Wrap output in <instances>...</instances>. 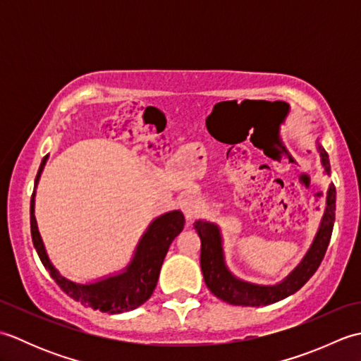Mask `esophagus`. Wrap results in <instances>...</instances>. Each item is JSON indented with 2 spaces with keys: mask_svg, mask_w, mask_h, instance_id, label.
<instances>
[{
  "mask_svg": "<svg viewBox=\"0 0 361 361\" xmlns=\"http://www.w3.org/2000/svg\"><path fill=\"white\" fill-rule=\"evenodd\" d=\"M180 206H181V211L185 212V216H186L188 220H192L197 216V214L200 212V208H202L200 200H198V198H195V197H192V195H188V197L183 198Z\"/></svg>",
  "mask_w": 361,
  "mask_h": 361,
  "instance_id": "1",
  "label": "esophagus"
}]
</instances>
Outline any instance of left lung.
Returning a JSON list of instances; mask_svg holds the SVG:
<instances>
[{
    "mask_svg": "<svg viewBox=\"0 0 361 361\" xmlns=\"http://www.w3.org/2000/svg\"><path fill=\"white\" fill-rule=\"evenodd\" d=\"M318 152L324 172L329 175L331 173V163H329L327 152L319 144ZM335 186L331 185L327 190V206L324 216L323 220H321L319 229L310 250L301 260V264L286 279L276 283V286H257V283L237 279L225 265L224 248H221V234L219 226L216 224H211V221L197 220L194 228L202 240L200 265L206 287L212 291L214 296H217L221 301L233 305H243V307H260V305L278 302L281 299L296 293L315 274L321 260L324 259L335 221Z\"/></svg>",
    "mask_w": 361,
    "mask_h": 361,
    "instance_id": "8db88e82",
    "label": "left lung"
}]
</instances>
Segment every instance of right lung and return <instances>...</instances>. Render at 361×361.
Listing matches in <instances>:
<instances>
[{"label":"right lung","mask_w":361,"mask_h":361,"mask_svg":"<svg viewBox=\"0 0 361 361\" xmlns=\"http://www.w3.org/2000/svg\"><path fill=\"white\" fill-rule=\"evenodd\" d=\"M46 159H48V155L43 158L40 169H38L35 188L38 180H40ZM34 203L35 190L32 192V198H30V234H32L37 255L46 270L49 271L51 278L74 301L93 310L111 313V315L140 307L152 296L169 247L185 228V216L181 211L163 214L161 217L153 220L147 231L144 233L140 243H137L132 262L128 264L124 271L93 283H75L60 274L46 255L34 216Z\"/></svg>","instance_id":"1"}]
</instances>
